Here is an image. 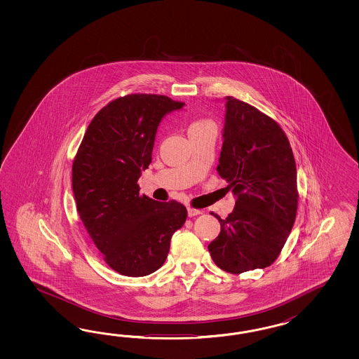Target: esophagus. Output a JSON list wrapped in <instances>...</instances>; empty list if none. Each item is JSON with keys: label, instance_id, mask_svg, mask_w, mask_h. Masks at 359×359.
I'll return each mask as SVG.
<instances>
[{"label": "esophagus", "instance_id": "esophagus-1", "mask_svg": "<svg viewBox=\"0 0 359 359\" xmlns=\"http://www.w3.org/2000/svg\"><path fill=\"white\" fill-rule=\"evenodd\" d=\"M187 210H188V216L189 217H195V216H198V215L203 213L200 209H194V208H188Z\"/></svg>", "mask_w": 359, "mask_h": 359}]
</instances>
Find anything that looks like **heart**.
Here are the masks:
<instances>
[{"instance_id":"b5f03b06","label":"heart","mask_w":359,"mask_h":359,"mask_svg":"<svg viewBox=\"0 0 359 359\" xmlns=\"http://www.w3.org/2000/svg\"><path fill=\"white\" fill-rule=\"evenodd\" d=\"M208 123H212V122H209V121H196V122H194V123L189 126V130H194V129H197V128H201V126L208 125Z\"/></svg>"}]
</instances>
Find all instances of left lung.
Wrapping results in <instances>:
<instances>
[{"instance_id": "8db88e82", "label": "left lung", "mask_w": 359, "mask_h": 359, "mask_svg": "<svg viewBox=\"0 0 359 359\" xmlns=\"http://www.w3.org/2000/svg\"><path fill=\"white\" fill-rule=\"evenodd\" d=\"M222 149L217 172L228 182L236 207L208 245L221 270L264 269L278 258L297 209L294 154L280 126L258 109L225 97Z\"/></svg>"}]
</instances>
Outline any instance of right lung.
<instances>
[{"label": "right lung", "mask_w": 359, "mask_h": 359, "mask_svg": "<svg viewBox=\"0 0 359 359\" xmlns=\"http://www.w3.org/2000/svg\"><path fill=\"white\" fill-rule=\"evenodd\" d=\"M184 107L158 95H129L109 102L89 123L72 165L77 212L114 271L150 275L163 266L171 237L187 209L140 195L142 171L151 163L158 126Z\"/></svg>", "instance_id": "1"}]
</instances>
